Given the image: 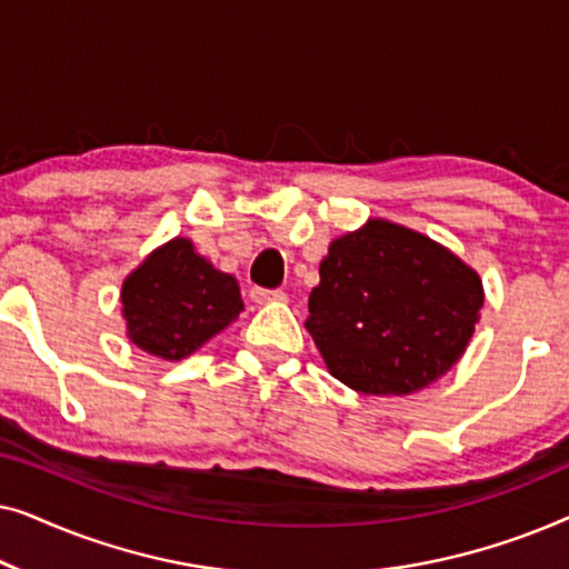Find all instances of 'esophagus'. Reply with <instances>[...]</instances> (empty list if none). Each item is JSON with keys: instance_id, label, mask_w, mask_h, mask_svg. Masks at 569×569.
<instances>
[{"instance_id": "34e87169", "label": "esophagus", "mask_w": 569, "mask_h": 569, "mask_svg": "<svg viewBox=\"0 0 569 569\" xmlns=\"http://www.w3.org/2000/svg\"><path fill=\"white\" fill-rule=\"evenodd\" d=\"M251 300L256 302V306H269V302H287V292H282V290H259V287H253Z\"/></svg>"}]
</instances>
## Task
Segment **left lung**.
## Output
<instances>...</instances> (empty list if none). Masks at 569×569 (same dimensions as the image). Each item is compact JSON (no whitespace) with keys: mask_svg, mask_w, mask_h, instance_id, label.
<instances>
[{"mask_svg":"<svg viewBox=\"0 0 569 569\" xmlns=\"http://www.w3.org/2000/svg\"><path fill=\"white\" fill-rule=\"evenodd\" d=\"M318 274L306 329L331 376L370 396H409L446 376L485 306L477 269L383 217L333 238Z\"/></svg>","mask_w":569,"mask_h":569,"instance_id":"obj_1","label":"left lung"}]
</instances>
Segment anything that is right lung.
<instances>
[{"instance_id": "add662e5", "label": "right lung", "mask_w": 569, "mask_h": 569, "mask_svg": "<svg viewBox=\"0 0 569 569\" xmlns=\"http://www.w3.org/2000/svg\"><path fill=\"white\" fill-rule=\"evenodd\" d=\"M127 337L142 352L178 362L197 352L243 310L238 279L214 269L189 238H170L121 284Z\"/></svg>"}]
</instances>
